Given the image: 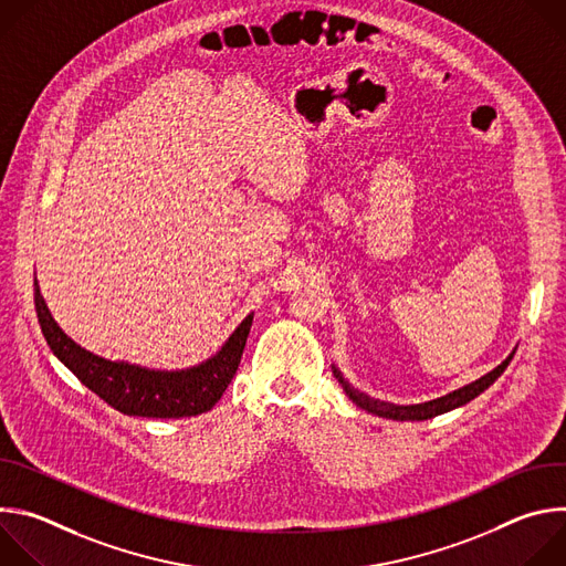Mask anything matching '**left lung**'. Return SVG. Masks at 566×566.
<instances>
[{
	"mask_svg": "<svg viewBox=\"0 0 566 566\" xmlns=\"http://www.w3.org/2000/svg\"><path fill=\"white\" fill-rule=\"evenodd\" d=\"M515 352L502 363L497 365L493 371H489L486 376H481L446 396H439V398H432V400H426V402H417V406H396V402H387V400H380V398H371L369 394L356 389L343 374L336 365H332L334 369V376L338 378V382L343 385L345 394L356 402V406L365 412H371L376 417H382V419H391V421H426V419H434L439 415H446L450 410H457L461 406H465V402H470L472 398H476L481 391H486L502 374L504 369L509 367V363L513 360Z\"/></svg>",
	"mask_w": 566,
	"mask_h": 566,
	"instance_id": "obj_1",
	"label": "left lung"
}]
</instances>
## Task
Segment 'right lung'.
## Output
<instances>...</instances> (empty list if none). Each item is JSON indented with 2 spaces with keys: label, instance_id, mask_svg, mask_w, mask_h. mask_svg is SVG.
<instances>
[{
  "label": "right lung",
  "instance_id": "1",
  "mask_svg": "<svg viewBox=\"0 0 566 566\" xmlns=\"http://www.w3.org/2000/svg\"><path fill=\"white\" fill-rule=\"evenodd\" d=\"M35 311L51 352L80 382L98 394L114 410L147 419H181L212 410L239 367L253 325V313H249L221 349L195 367L149 369L125 360H107L73 343L53 319L40 293L38 277Z\"/></svg>",
  "mask_w": 566,
  "mask_h": 566
}]
</instances>
